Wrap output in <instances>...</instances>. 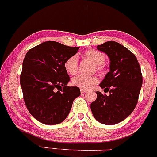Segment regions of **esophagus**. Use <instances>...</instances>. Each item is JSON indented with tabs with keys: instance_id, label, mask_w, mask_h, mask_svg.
Instances as JSON below:
<instances>
[{
	"instance_id": "obj_1",
	"label": "esophagus",
	"mask_w": 157,
	"mask_h": 157,
	"mask_svg": "<svg viewBox=\"0 0 157 157\" xmlns=\"http://www.w3.org/2000/svg\"><path fill=\"white\" fill-rule=\"evenodd\" d=\"M81 93H87V90H86L81 89Z\"/></svg>"
}]
</instances>
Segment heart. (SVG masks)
<instances>
[{
    "label": "heart",
    "mask_w": 157,
    "mask_h": 157,
    "mask_svg": "<svg viewBox=\"0 0 157 157\" xmlns=\"http://www.w3.org/2000/svg\"><path fill=\"white\" fill-rule=\"evenodd\" d=\"M85 59L91 61L93 64L96 65L98 70L101 69V65L105 62V56L98 50H88L84 54ZM78 58L76 56H72L68 58L64 62V69L66 72L70 75H75L78 71ZM98 79L96 76H84L79 75H76L72 79V83L75 87L81 88L82 90H88L92 87L93 85L98 83Z\"/></svg>",
    "instance_id": "1"
}]
</instances>
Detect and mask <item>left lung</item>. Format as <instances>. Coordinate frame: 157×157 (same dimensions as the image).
<instances>
[{
  "label": "left lung",
  "mask_w": 157,
  "mask_h": 157,
  "mask_svg": "<svg viewBox=\"0 0 157 157\" xmlns=\"http://www.w3.org/2000/svg\"><path fill=\"white\" fill-rule=\"evenodd\" d=\"M97 50L110 59V72L99 86L109 96L96 92L97 98L90 105L95 119L100 123L113 125L125 119L136 106L142 75L134 54L116 41H107Z\"/></svg>",
  "instance_id": "obj_1"
}]
</instances>
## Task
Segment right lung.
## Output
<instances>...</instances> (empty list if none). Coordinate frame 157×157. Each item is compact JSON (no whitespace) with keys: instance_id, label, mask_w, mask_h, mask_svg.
Instances as JSON below:
<instances>
[{"instance_id":"right-lung-1","label":"right lung","mask_w":157,"mask_h":157,"mask_svg":"<svg viewBox=\"0 0 157 157\" xmlns=\"http://www.w3.org/2000/svg\"><path fill=\"white\" fill-rule=\"evenodd\" d=\"M78 49L48 40L26 52L20 76L24 100L31 115L43 124L62 122L80 96L78 87L67 86L70 76L64 66Z\"/></svg>"}]
</instances>
